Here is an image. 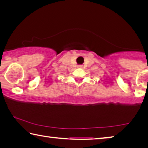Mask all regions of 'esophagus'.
Segmentation results:
<instances>
[{"mask_svg":"<svg viewBox=\"0 0 148 148\" xmlns=\"http://www.w3.org/2000/svg\"><path fill=\"white\" fill-rule=\"evenodd\" d=\"M77 67H78V68H82L83 66H82V65H79V66H77Z\"/></svg>","mask_w":148,"mask_h":148,"instance_id":"esophagus-1","label":"esophagus"}]
</instances>
